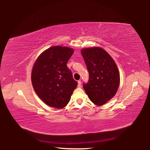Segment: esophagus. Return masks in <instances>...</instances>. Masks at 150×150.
Listing matches in <instances>:
<instances>
[{
    "label": "esophagus",
    "mask_w": 150,
    "mask_h": 150,
    "mask_svg": "<svg viewBox=\"0 0 150 150\" xmlns=\"http://www.w3.org/2000/svg\"><path fill=\"white\" fill-rule=\"evenodd\" d=\"M81 86V81L79 80L78 81V87H80Z\"/></svg>",
    "instance_id": "34e87169"
}]
</instances>
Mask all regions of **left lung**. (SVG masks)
I'll list each match as a JSON object with an SVG mask.
<instances>
[{
    "mask_svg": "<svg viewBox=\"0 0 150 150\" xmlns=\"http://www.w3.org/2000/svg\"><path fill=\"white\" fill-rule=\"evenodd\" d=\"M89 76L83 88L95 105L105 104L114 96L120 84V74L112 57L100 47L83 49L81 51Z\"/></svg>",
    "mask_w": 150,
    "mask_h": 150,
    "instance_id": "left-lung-1",
    "label": "left lung"
}]
</instances>
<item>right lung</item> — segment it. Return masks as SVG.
Listing matches in <instances>:
<instances>
[{
	"mask_svg": "<svg viewBox=\"0 0 150 150\" xmlns=\"http://www.w3.org/2000/svg\"><path fill=\"white\" fill-rule=\"evenodd\" d=\"M74 52L67 47H52L35 62L31 72L33 87L40 99L51 107H65L76 88L78 83L67 67Z\"/></svg>",
	"mask_w": 150,
	"mask_h": 150,
	"instance_id": "1",
	"label": "right lung"
}]
</instances>
